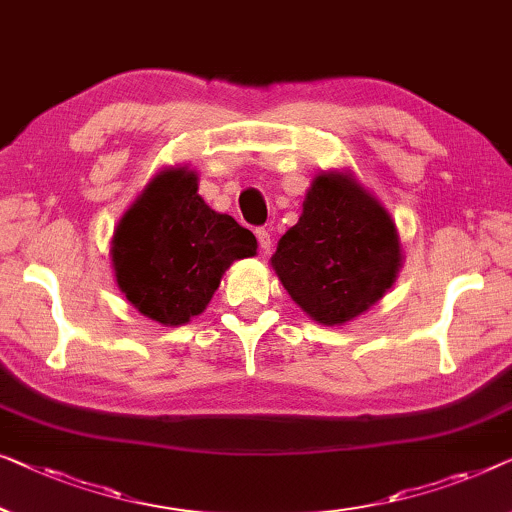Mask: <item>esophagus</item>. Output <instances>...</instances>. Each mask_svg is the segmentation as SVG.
<instances>
[{"mask_svg":"<svg viewBox=\"0 0 512 512\" xmlns=\"http://www.w3.org/2000/svg\"><path fill=\"white\" fill-rule=\"evenodd\" d=\"M255 234H257V243H259V248H262L264 253H269V250L273 248V241H271L269 229L259 227V229H255Z\"/></svg>","mask_w":512,"mask_h":512,"instance_id":"34e87169","label":"esophagus"}]
</instances>
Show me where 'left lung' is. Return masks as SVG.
Masks as SVG:
<instances>
[{
    "mask_svg": "<svg viewBox=\"0 0 512 512\" xmlns=\"http://www.w3.org/2000/svg\"><path fill=\"white\" fill-rule=\"evenodd\" d=\"M390 213L348 176L322 174L297 225L280 236L273 269L322 325H341L383 297L399 271Z\"/></svg>",
    "mask_w": 512,
    "mask_h": 512,
    "instance_id": "1",
    "label": "left lung"
}]
</instances>
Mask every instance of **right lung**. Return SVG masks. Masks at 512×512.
<instances>
[{
	"mask_svg": "<svg viewBox=\"0 0 512 512\" xmlns=\"http://www.w3.org/2000/svg\"><path fill=\"white\" fill-rule=\"evenodd\" d=\"M255 253L253 232L208 208L197 176L185 169L164 171L148 185L120 220L111 248L127 301L167 327L204 311L227 266Z\"/></svg>",
	"mask_w": 512,
	"mask_h": 512,
	"instance_id": "add662e5",
	"label": "right lung"
}]
</instances>
